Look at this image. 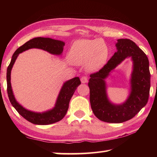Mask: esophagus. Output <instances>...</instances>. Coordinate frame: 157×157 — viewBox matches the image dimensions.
Listing matches in <instances>:
<instances>
[{
	"label": "esophagus",
	"mask_w": 157,
	"mask_h": 157,
	"mask_svg": "<svg viewBox=\"0 0 157 157\" xmlns=\"http://www.w3.org/2000/svg\"><path fill=\"white\" fill-rule=\"evenodd\" d=\"M81 82L82 84H86L88 82V78L86 76H83L81 78Z\"/></svg>",
	"instance_id": "1"
}]
</instances>
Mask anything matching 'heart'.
Wrapping results in <instances>:
<instances>
[{"instance_id": "heart-1", "label": "heart", "mask_w": 157, "mask_h": 157, "mask_svg": "<svg viewBox=\"0 0 157 157\" xmlns=\"http://www.w3.org/2000/svg\"><path fill=\"white\" fill-rule=\"evenodd\" d=\"M109 55V48L102 39H82L73 43L68 57L75 65L86 63L88 71H95L104 64Z\"/></svg>"}]
</instances>
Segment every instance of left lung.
Wrapping results in <instances>:
<instances>
[{"label": "left lung", "mask_w": 157, "mask_h": 157, "mask_svg": "<svg viewBox=\"0 0 157 157\" xmlns=\"http://www.w3.org/2000/svg\"><path fill=\"white\" fill-rule=\"evenodd\" d=\"M117 52L97 73L90 75L88 86L90 101L94 115L107 123H120L132 118L147 104L151 73L147 56L136 43L129 39H118L115 43ZM132 61L130 79V93L126 101L115 104L108 96L105 79L125 58Z\"/></svg>", "instance_id": "1"}]
</instances>
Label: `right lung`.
<instances>
[{
	"label": "right lung",
	"instance_id": "right-lung-1",
	"mask_svg": "<svg viewBox=\"0 0 157 157\" xmlns=\"http://www.w3.org/2000/svg\"><path fill=\"white\" fill-rule=\"evenodd\" d=\"M65 43L50 38H35L25 42L16 50L6 71L7 93L9 101L16 111L28 121L36 125H49L58 122L64 117L69 108V101L81 82L78 77L65 82L60 90L55 106L43 112H34L25 109L17 101L11 83V73L13 65L20 53L31 48H39L53 55H61Z\"/></svg>",
	"mask_w": 157,
	"mask_h": 157
}]
</instances>
